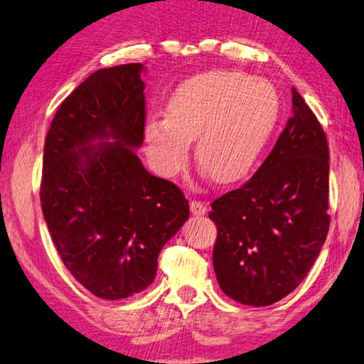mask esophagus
I'll return each mask as SVG.
<instances>
[{
  "mask_svg": "<svg viewBox=\"0 0 364 364\" xmlns=\"http://www.w3.org/2000/svg\"><path fill=\"white\" fill-rule=\"evenodd\" d=\"M190 211H192L193 216H205L208 213V206L200 200H192L190 201Z\"/></svg>",
  "mask_w": 364,
  "mask_h": 364,
  "instance_id": "34e87169",
  "label": "esophagus"
}]
</instances>
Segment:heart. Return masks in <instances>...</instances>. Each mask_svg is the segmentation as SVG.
<instances>
[{
    "instance_id": "b5f03b06",
    "label": "heart",
    "mask_w": 364,
    "mask_h": 364,
    "mask_svg": "<svg viewBox=\"0 0 364 364\" xmlns=\"http://www.w3.org/2000/svg\"><path fill=\"white\" fill-rule=\"evenodd\" d=\"M281 116V97L267 80L240 70H211L183 82L166 117H150L143 130L146 156L163 177L186 168L190 140L196 161L219 183H232L255 168Z\"/></svg>"
}]
</instances>
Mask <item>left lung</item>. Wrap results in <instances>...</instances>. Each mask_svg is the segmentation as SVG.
<instances>
[{
  "mask_svg": "<svg viewBox=\"0 0 364 364\" xmlns=\"http://www.w3.org/2000/svg\"><path fill=\"white\" fill-rule=\"evenodd\" d=\"M291 117L245 186L214 200L213 264L219 287L242 305H272L299 287L329 230V148L291 88Z\"/></svg>",
  "mask_w": 364,
  "mask_h": 364,
  "instance_id": "obj_1",
  "label": "left lung"
}]
</instances>
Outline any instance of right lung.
<instances>
[{
  "instance_id": "obj_1",
  "label": "right lung",
  "mask_w": 364,
  "mask_h": 364,
  "mask_svg": "<svg viewBox=\"0 0 364 364\" xmlns=\"http://www.w3.org/2000/svg\"><path fill=\"white\" fill-rule=\"evenodd\" d=\"M143 64L100 69L48 130L41 211L64 266L93 295L121 300L156 277L158 255L188 219L181 188L143 168Z\"/></svg>"
}]
</instances>
